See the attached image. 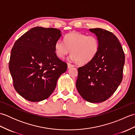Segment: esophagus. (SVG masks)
<instances>
[{
	"instance_id": "1",
	"label": "esophagus",
	"mask_w": 135,
	"mask_h": 135,
	"mask_svg": "<svg viewBox=\"0 0 135 135\" xmlns=\"http://www.w3.org/2000/svg\"><path fill=\"white\" fill-rule=\"evenodd\" d=\"M74 67V65L72 64H70V63H68V68H70L71 67Z\"/></svg>"
}]
</instances>
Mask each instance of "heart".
<instances>
[{
	"instance_id": "heart-1",
	"label": "heart",
	"mask_w": 135,
	"mask_h": 135,
	"mask_svg": "<svg viewBox=\"0 0 135 135\" xmlns=\"http://www.w3.org/2000/svg\"><path fill=\"white\" fill-rule=\"evenodd\" d=\"M64 40H59L54 45L56 54L60 58H64L71 50L72 59L83 65L91 61L98 53L99 41L95 35L73 32L66 35Z\"/></svg>"
}]
</instances>
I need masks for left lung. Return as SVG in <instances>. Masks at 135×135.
Masks as SVG:
<instances>
[{
    "label": "left lung",
    "instance_id": "obj_1",
    "mask_svg": "<svg viewBox=\"0 0 135 135\" xmlns=\"http://www.w3.org/2000/svg\"><path fill=\"white\" fill-rule=\"evenodd\" d=\"M99 41L95 57L79 67L76 86L83 99L90 103H101L111 97L123 78L125 54L115 35L102 28L89 29Z\"/></svg>",
    "mask_w": 135,
    "mask_h": 135
}]
</instances>
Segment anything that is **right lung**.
Segmentation results:
<instances>
[{"mask_svg":"<svg viewBox=\"0 0 135 135\" xmlns=\"http://www.w3.org/2000/svg\"><path fill=\"white\" fill-rule=\"evenodd\" d=\"M61 36L56 28L36 27L14 43L8 67L14 89L28 101L47 99L67 71V64L57 56L54 49Z\"/></svg>","mask_w":135,"mask_h":135,"instance_id":"add662e5","label":"right lung"}]
</instances>
